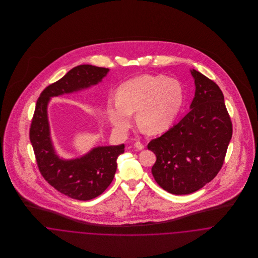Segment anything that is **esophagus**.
I'll list each match as a JSON object with an SVG mask.
<instances>
[{
	"instance_id": "1",
	"label": "esophagus",
	"mask_w": 258,
	"mask_h": 258,
	"mask_svg": "<svg viewBox=\"0 0 258 258\" xmlns=\"http://www.w3.org/2000/svg\"><path fill=\"white\" fill-rule=\"evenodd\" d=\"M134 146H135L136 149H138V150H143V149L145 148V146H144L141 142H136V143L134 144Z\"/></svg>"
}]
</instances>
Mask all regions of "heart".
I'll use <instances>...</instances> for the list:
<instances>
[{
    "mask_svg": "<svg viewBox=\"0 0 258 258\" xmlns=\"http://www.w3.org/2000/svg\"><path fill=\"white\" fill-rule=\"evenodd\" d=\"M184 92L181 83L163 75H140L132 78L117 90V99L109 98L107 113L113 127L125 133L132 125V113L150 134L165 131L182 107Z\"/></svg>",
    "mask_w": 258,
    "mask_h": 258,
    "instance_id": "1",
    "label": "heart"
}]
</instances>
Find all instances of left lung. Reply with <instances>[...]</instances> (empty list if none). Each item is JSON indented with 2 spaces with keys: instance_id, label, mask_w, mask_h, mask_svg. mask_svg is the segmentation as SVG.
<instances>
[{
  "instance_id": "1",
  "label": "left lung",
  "mask_w": 258,
  "mask_h": 258,
  "mask_svg": "<svg viewBox=\"0 0 258 258\" xmlns=\"http://www.w3.org/2000/svg\"><path fill=\"white\" fill-rule=\"evenodd\" d=\"M195 97L190 110L148 149L157 157L152 174L170 194L188 195L210 183L222 167L232 124L219 85L191 70Z\"/></svg>"
}]
</instances>
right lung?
I'll list each match as a JSON object with an SVG mask.
<instances>
[{
    "label": "right lung",
    "instance_id": "right-lung-1",
    "mask_svg": "<svg viewBox=\"0 0 258 258\" xmlns=\"http://www.w3.org/2000/svg\"><path fill=\"white\" fill-rule=\"evenodd\" d=\"M108 72V69L90 64L75 67L40 93L32 120L30 140L40 174L55 189L74 200H92L109 186L117 169V158L124 153L125 146H99L80 158H60L50 138L47 104L51 97L97 84Z\"/></svg>",
    "mask_w": 258,
    "mask_h": 258
}]
</instances>
